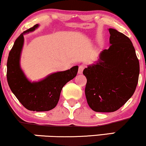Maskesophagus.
Returning <instances> with one entry per match:
<instances>
[{
	"instance_id": "esophagus-1",
	"label": "esophagus",
	"mask_w": 146,
	"mask_h": 146,
	"mask_svg": "<svg viewBox=\"0 0 146 146\" xmlns=\"http://www.w3.org/2000/svg\"><path fill=\"white\" fill-rule=\"evenodd\" d=\"M84 68V65L82 64L79 66V69H78V74H82L83 72Z\"/></svg>"
}]
</instances>
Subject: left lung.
<instances>
[{
    "mask_svg": "<svg viewBox=\"0 0 146 146\" xmlns=\"http://www.w3.org/2000/svg\"><path fill=\"white\" fill-rule=\"evenodd\" d=\"M108 31L110 47L83 71L88 104L101 113L116 111L124 105L135 93L139 75V62L131 40L116 29Z\"/></svg>",
    "mask_w": 146,
    "mask_h": 146,
    "instance_id": "8db88e82",
    "label": "left lung"
}]
</instances>
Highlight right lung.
<instances>
[{"instance_id": "right-lung-1", "label": "right lung", "mask_w": 146, "mask_h": 146, "mask_svg": "<svg viewBox=\"0 0 146 146\" xmlns=\"http://www.w3.org/2000/svg\"><path fill=\"white\" fill-rule=\"evenodd\" d=\"M38 27V24L34 25L16 40L8 56L7 78L10 89L23 106L29 110L41 112L48 111L56 106L63 86L76 76L78 66L51 73L38 82L30 81L21 68V56L24 35L35 31Z\"/></svg>"}]
</instances>
